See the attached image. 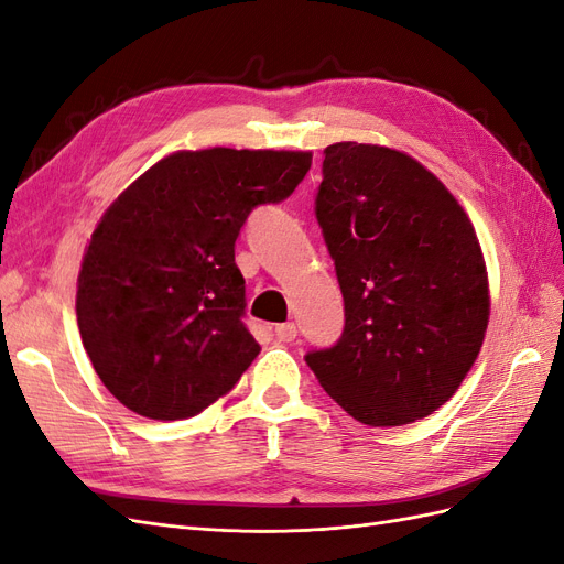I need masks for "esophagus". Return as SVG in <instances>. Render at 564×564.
I'll return each instance as SVG.
<instances>
[{"instance_id":"1","label":"esophagus","mask_w":564,"mask_h":564,"mask_svg":"<svg viewBox=\"0 0 564 564\" xmlns=\"http://www.w3.org/2000/svg\"><path fill=\"white\" fill-rule=\"evenodd\" d=\"M275 336L282 344H292V340L299 336V329L294 322H284V324H275Z\"/></svg>"}]
</instances>
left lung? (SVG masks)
I'll return each mask as SVG.
<instances>
[{"label":"left lung","mask_w":564,"mask_h":564,"mask_svg":"<svg viewBox=\"0 0 564 564\" xmlns=\"http://www.w3.org/2000/svg\"><path fill=\"white\" fill-rule=\"evenodd\" d=\"M315 216L346 327L305 362L338 406L373 429L433 414L466 379L489 322L470 218L414 158L352 141L324 148Z\"/></svg>","instance_id":"left-lung-1"}]
</instances>
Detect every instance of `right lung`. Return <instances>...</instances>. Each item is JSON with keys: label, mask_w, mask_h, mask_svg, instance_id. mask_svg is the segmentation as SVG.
<instances>
[{"label": "right lung", "mask_w": 564, "mask_h": 564, "mask_svg": "<svg viewBox=\"0 0 564 564\" xmlns=\"http://www.w3.org/2000/svg\"><path fill=\"white\" fill-rule=\"evenodd\" d=\"M301 150H178L100 216L77 278L84 350L112 395L155 421L232 390L261 346L245 327L235 240L308 174Z\"/></svg>", "instance_id": "add662e5"}]
</instances>
